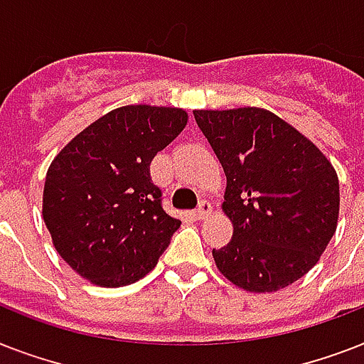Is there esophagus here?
Here are the masks:
<instances>
[{"instance_id":"esophagus-1","label":"esophagus","mask_w":364,"mask_h":364,"mask_svg":"<svg viewBox=\"0 0 364 364\" xmlns=\"http://www.w3.org/2000/svg\"><path fill=\"white\" fill-rule=\"evenodd\" d=\"M211 210H213V205H211L210 200H202L198 208H196V211H194V215L198 217V219H205L211 213Z\"/></svg>"}]
</instances>
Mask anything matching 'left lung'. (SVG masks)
<instances>
[{"mask_svg": "<svg viewBox=\"0 0 364 364\" xmlns=\"http://www.w3.org/2000/svg\"><path fill=\"white\" fill-rule=\"evenodd\" d=\"M227 176L232 240L213 249L223 276L272 293L316 266L336 232L338 177L319 149L259 107L194 111Z\"/></svg>", "mask_w": 364, "mask_h": 364, "instance_id": "1", "label": "left lung"}]
</instances>
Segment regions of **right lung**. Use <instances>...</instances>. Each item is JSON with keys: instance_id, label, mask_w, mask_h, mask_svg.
<instances>
[{"instance_id": "right-lung-1", "label": "right lung", "mask_w": 364, "mask_h": 364, "mask_svg": "<svg viewBox=\"0 0 364 364\" xmlns=\"http://www.w3.org/2000/svg\"><path fill=\"white\" fill-rule=\"evenodd\" d=\"M185 124L183 109L126 105L85 128L53 160L43 219L79 276L121 287L153 270L181 221L162 208L151 162Z\"/></svg>"}]
</instances>
